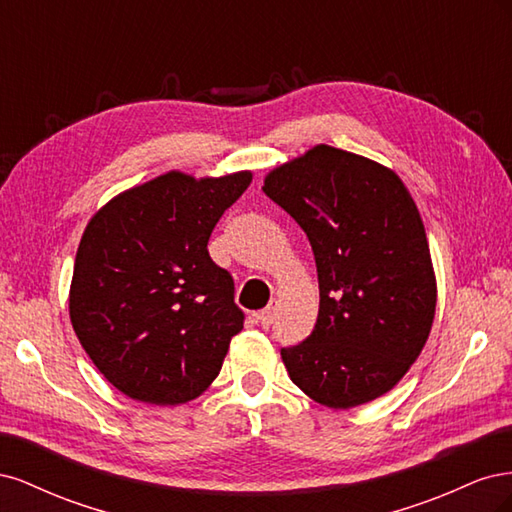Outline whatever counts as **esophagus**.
<instances>
[{
	"label": "esophagus",
	"instance_id": "obj_1",
	"mask_svg": "<svg viewBox=\"0 0 512 512\" xmlns=\"http://www.w3.org/2000/svg\"><path fill=\"white\" fill-rule=\"evenodd\" d=\"M275 305H277V301H271V303H269V307H265V309H262V312L254 314V318H256V322L260 324V327H269V324L273 322V316H275Z\"/></svg>",
	"mask_w": 512,
	"mask_h": 512
}]
</instances>
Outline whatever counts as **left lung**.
<instances>
[{
	"label": "left lung",
	"instance_id": "8db88e82",
	"mask_svg": "<svg viewBox=\"0 0 512 512\" xmlns=\"http://www.w3.org/2000/svg\"><path fill=\"white\" fill-rule=\"evenodd\" d=\"M262 192L303 228L318 271L316 327L282 348L290 380L335 410L391 391L436 314L429 243L408 188L374 160L318 145L271 170Z\"/></svg>",
	"mask_w": 512,
	"mask_h": 512
}]
</instances>
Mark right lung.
<instances>
[{"instance_id": "obj_1", "label": "right lung", "mask_w": 512, "mask_h": 512, "mask_svg": "<svg viewBox=\"0 0 512 512\" xmlns=\"http://www.w3.org/2000/svg\"><path fill=\"white\" fill-rule=\"evenodd\" d=\"M250 181L247 170L220 179L170 170L89 220L74 260L70 320L123 395L177 406L218 378L245 314L207 243Z\"/></svg>"}]
</instances>
